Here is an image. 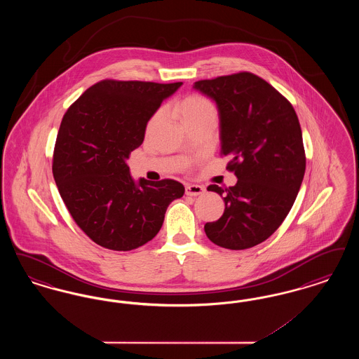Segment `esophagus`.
<instances>
[{
	"label": "esophagus",
	"instance_id": "34e87169",
	"mask_svg": "<svg viewBox=\"0 0 359 359\" xmlns=\"http://www.w3.org/2000/svg\"><path fill=\"white\" fill-rule=\"evenodd\" d=\"M205 194V188L199 184H187L186 186V195L188 196H199Z\"/></svg>",
	"mask_w": 359,
	"mask_h": 359
}]
</instances>
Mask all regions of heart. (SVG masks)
Segmentation results:
<instances>
[{
	"label": "heart",
	"mask_w": 359,
	"mask_h": 359,
	"mask_svg": "<svg viewBox=\"0 0 359 359\" xmlns=\"http://www.w3.org/2000/svg\"><path fill=\"white\" fill-rule=\"evenodd\" d=\"M176 110L184 123L191 121L202 120L207 117H217L218 114L217 106L214 102L198 93L188 94L184 98H182L176 104ZM161 117H163V109L156 110L147 123L148 133L157 125V122L161 120Z\"/></svg>",
	"instance_id": "1"
}]
</instances>
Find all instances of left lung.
<instances>
[{"instance_id":"left-lung-1","label":"left lung","mask_w":359,"mask_h":359,"mask_svg":"<svg viewBox=\"0 0 359 359\" xmlns=\"http://www.w3.org/2000/svg\"><path fill=\"white\" fill-rule=\"evenodd\" d=\"M212 98L221 120V154L238 182L208 186L223 196L224 212L205 224L215 245L243 250L269 238L287 218L306 172L302 128L290 101L252 72L195 82Z\"/></svg>"}]
</instances>
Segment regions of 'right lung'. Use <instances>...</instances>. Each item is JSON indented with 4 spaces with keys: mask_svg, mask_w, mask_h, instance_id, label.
Masks as SVG:
<instances>
[{
    "mask_svg": "<svg viewBox=\"0 0 359 359\" xmlns=\"http://www.w3.org/2000/svg\"><path fill=\"white\" fill-rule=\"evenodd\" d=\"M182 82L103 79L67 109L52 158L59 194L75 223L100 246L128 252L158 233L182 183L130 176L126 158L145 136L161 102Z\"/></svg>",
    "mask_w": 359,
    "mask_h": 359,
    "instance_id": "obj_1",
    "label": "right lung"
}]
</instances>
